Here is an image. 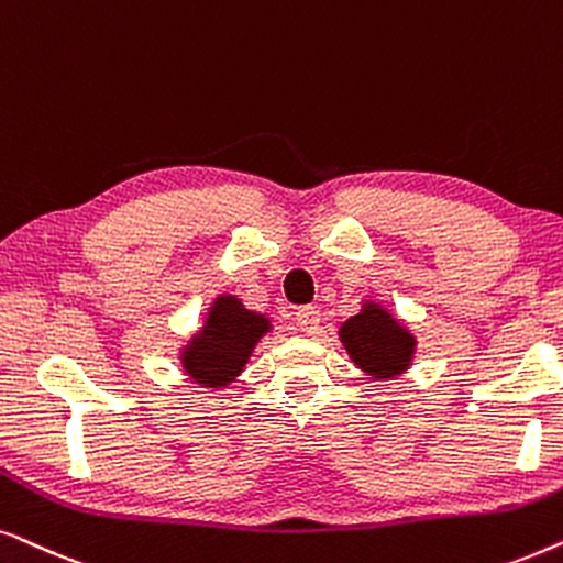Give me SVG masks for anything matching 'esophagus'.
Wrapping results in <instances>:
<instances>
[{"label":"esophagus","mask_w":563,"mask_h":563,"mask_svg":"<svg viewBox=\"0 0 563 563\" xmlns=\"http://www.w3.org/2000/svg\"><path fill=\"white\" fill-rule=\"evenodd\" d=\"M319 321H321V313L317 306H301V309L296 311V324L301 327V332L306 334H317Z\"/></svg>","instance_id":"obj_1"}]
</instances>
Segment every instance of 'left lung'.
<instances>
[{
	"label": "left lung",
	"instance_id": "left-lung-1",
	"mask_svg": "<svg viewBox=\"0 0 563 563\" xmlns=\"http://www.w3.org/2000/svg\"><path fill=\"white\" fill-rule=\"evenodd\" d=\"M340 336L352 360L376 378H391L401 373L409 365L415 347L411 334L404 332L378 306H365L363 313L344 321Z\"/></svg>",
	"mask_w": 563,
	"mask_h": 563
}]
</instances>
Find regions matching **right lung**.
<instances>
[{"instance_id":"1","label":"right lung","mask_w":563,"mask_h":563,"mask_svg":"<svg viewBox=\"0 0 563 563\" xmlns=\"http://www.w3.org/2000/svg\"><path fill=\"white\" fill-rule=\"evenodd\" d=\"M265 332V317L246 311L239 298L221 296L203 332L185 350V368L198 384L227 386L236 373H242L252 347Z\"/></svg>"}]
</instances>
